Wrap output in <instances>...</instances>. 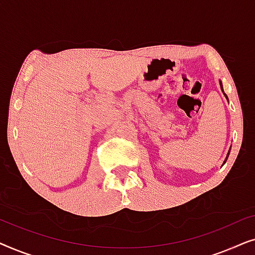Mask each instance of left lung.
<instances>
[{
	"instance_id": "1",
	"label": "left lung",
	"mask_w": 255,
	"mask_h": 255,
	"mask_svg": "<svg viewBox=\"0 0 255 255\" xmlns=\"http://www.w3.org/2000/svg\"><path fill=\"white\" fill-rule=\"evenodd\" d=\"M219 86H221V89H222V92H223V94H224V95H225V97H226V99H228V96H226V94L224 93V89H223V83H222V81H219ZM230 151H231V148H230ZM230 151H229V153H228V155H226V158H225V160H224V163L226 162V160H228V158H229ZM224 163H223V165H224Z\"/></svg>"
}]
</instances>
